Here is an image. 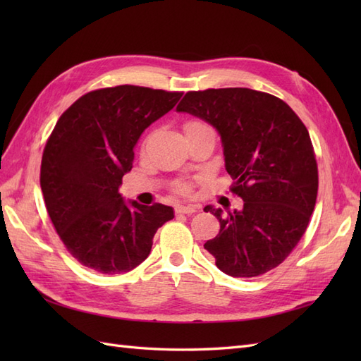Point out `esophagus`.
<instances>
[{"mask_svg":"<svg viewBox=\"0 0 361 361\" xmlns=\"http://www.w3.org/2000/svg\"><path fill=\"white\" fill-rule=\"evenodd\" d=\"M197 209H199V207L194 206V204H188V206L178 204L176 207H174L176 214H194V212H197Z\"/></svg>","mask_w":361,"mask_h":361,"instance_id":"34e87169","label":"esophagus"}]
</instances>
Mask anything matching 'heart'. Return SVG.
<instances>
[{
	"mask_svg": "<svg viewBox=\"0 0 361 361\" xmlns=\"http://www.w3.org/2000/svg\"><path fill=\"white\" fill-rule=\"evenodd\" d=\"M197 126H206V125H204V123H200V122H188L187 125H185V129L197 128ZM178 191H180V192H188V191H190V185H188V183H179V185H178Z\"/></svg>",
	"mask_w": 361,
	"mask_h": 361,
	"instance_id": "heart-1",
	"label": "heart"
}]
</instances>
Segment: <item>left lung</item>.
<instances>
[{
    "instance_id": "1",
    "label": "left lung",
    "mask_w": 361,
    "mask_h": 361,
    "mask_svg": "<svg viewBox=\"0 0 361 361\" xmlns=\"http://www.w3.org/2000/svg\"><path fill=\"white\" fill-rule=\"evenodd\" d=\"M212 125L221 137L232 192L241 211L223 215L220 232L204 248L232 277H257L279 267L298 244L318 195V166L307 128L269 93L232 87L188 92L178 105Z\"/></svg>"
}]
</instances>
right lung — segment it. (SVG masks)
<instances>
[{"label":"right lung","mask_w":361,"mask_h":361,"mask_svg":"<svg viewBox=\"0 0 361 361\" xmlns=\"http://www.w3.org/2000/svg\"><path fill=\"white\" fill-rule=\"evenodd\" d=\"M183 93L117 85L93 90L61 114L43 150L40 187L69 253L101 274L138 267L173 207L125 202L118 192L145 129Z\"/></svg>","instance_id":"right-lung-1"}]
</instances>
